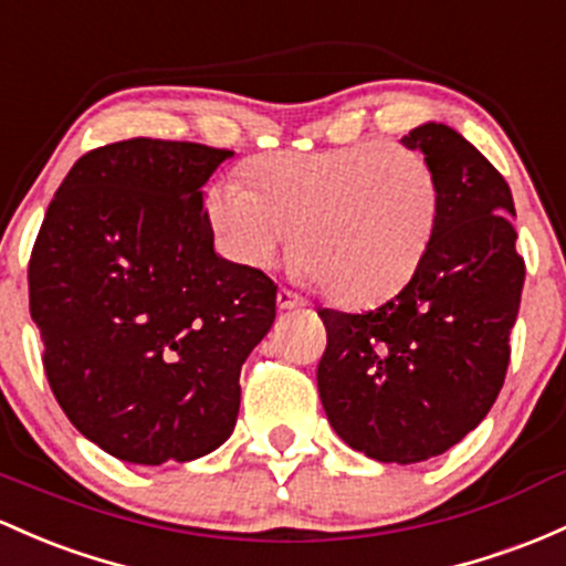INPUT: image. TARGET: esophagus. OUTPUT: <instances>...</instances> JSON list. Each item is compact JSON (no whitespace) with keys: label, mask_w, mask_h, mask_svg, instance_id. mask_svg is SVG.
I'll list each match as a JSON object with an SVG mask.
<instances>
[{"label":"esophagus","mask_w":566,"mask_h":566,"mask_svg":"<svg viewBox=\"0 0 566 566\" xmlns=\"http://www.w3.org/2000/svg\"><path fill=\"white\" fill-rule=\"evenodd\" d=\"M276 303H279V308H297V306H303V297L293 293V290L282 287L276 293Z\"/></svg>","instance_id":"esophagus-1"}]
</instances>
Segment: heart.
<instances>
[{
	"label": "heart",
	"instance_id": "1",
	"mask_svg": "<svg viewBox=\"0 0 566 566\" xmlns=\"http://www.w3.org/2000/svg\"><path fill=\"white\" fill-rule=\"evenodd\" d=\"M207 192L222 250L269 269L295 231L297 271L333 297L368 303L413 276L440 212V182L424 153L370 139L319 153H273Z\"/></svg>",
	"mask_w": 566,
	"mask_h": 566
}]
</instances>
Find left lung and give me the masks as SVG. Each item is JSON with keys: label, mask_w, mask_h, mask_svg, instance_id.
<instances>
[{"label": "left lung", "mask_w": 566, "mask_h": 566, "mask_svg": "<svg viewBox=\"0 0 566 566\" xmlns=\"http://www.w3.org/2000/svg\"><path fill=\"white\" fill-rule=\"evenodd\" d=\"M440 182L434 233L411 282L370 312L319 308L322 406L354 451L411 464L443 454L494 406L524 287L513 196L502 174L443 123L402 136Z\"/></svg>", "instance_id": "left-lung-1"}]
</instances>
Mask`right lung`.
<instances>
[{
	"label": "right lung",
	"instance_id": "add662e5",
	"mask_svg": "<svg viewBox=\"0 0 566 566\" xmlns=\"http://www.w3.org/2000/svg\"><path fill=\"white\" fill-rule=\"evenodd\" d=\"M231 150L150 136L85 153L29 258V312L55 400L134 464L190 462L231 438L241 365L276 284L214 254L201 188Z\"/></svg>",
	"mask_w": 566,
	"mask_h": 566
}]
</instances>
